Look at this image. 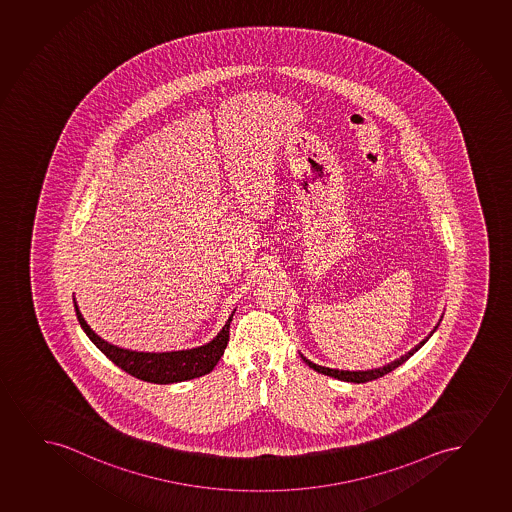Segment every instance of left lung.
Returning a JSON list of instances; mask_svg holds the SVG:
<instances>
[{
    "label": "left lung",
    "mask_w": 512,
    "mask_h": 512,
    "mask_svg": "<svg viewBox=\"0 0 512 512\" xmlns=\"http://www.w3.org/2000/svg\"><path fill=\"white\" fill-rule=\"evenodd\" d=\"M436 328L438 326H434V330L429 333V337H431L432 333L436 332ZM429 337H425L422 342H420L419 346L413 347L412 351L406 352L405 356H401L399 359H394L391 361L389 365L380 366V368H373V370H359V372H349V370H335V368H326V366H319L316 363H312L309 359L304 358L302 354V359L306 361L307 365L311 366L312 370H316L318 373H323V375H328V377H333V379L344 380V382H354V384H363V382H370V380L379 379V377H384L385 373L392 372V370H396L399 365H403L405 361L412 358L415 352L419 351L420 347L424 346L425 342L429 340Z\"/></svg>",
    "instance_id": "left-lung-1"
}]
</instances>
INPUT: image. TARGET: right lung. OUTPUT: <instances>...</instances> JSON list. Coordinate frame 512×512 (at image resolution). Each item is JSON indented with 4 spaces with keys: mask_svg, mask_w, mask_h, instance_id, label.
I'll return each instance as SVG.
<instances>
[{
    "mask_svg": "<svg viewBox=\"0 0 512 512\" xmlns=\"http://www.w3.org/2000/svg\"><path fill=\"white\" fill-rule=\"evenodd\" d=\"M76 316L80 321L83 332L87 333L88 339L92 340L100 351L106 354L107 358L113 361L114 365L130 373L132 377L151 382V384H173V382H184V380L196 379L201 375L212 372L219 359L224 354L227 342H229V326L233 321L234 311L227 319L224 328L217 333L215 339L210 340L205 346L186 349V351L172 352H139L130 349H121L113 346L104 339H100L97 333L87 325L85 318L81 316L78 304L74 300Z\"/></svg>",
    "mask_w": 512,
    "mask_h": 512,
    "instance_id": "1",
    "label": "right lung"
}]
</instances>
